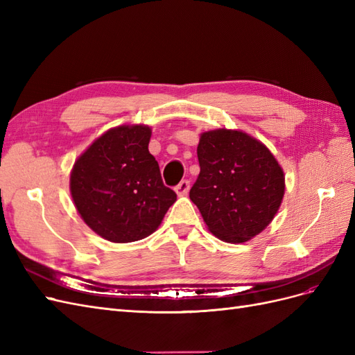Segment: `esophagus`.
Instances as JSON below:
<instances>
[{
	"label": "esophagus",
	"mask_w": 355,
	"mask_h": 355,
	"mask_svg": "<svg viewBox=\"0 0 355 355\" xmlns=\"http://www.w3.org/2000/svg\"><path fill=\"white\" fill-rule=\"evenodd\" d=\"M176 192H178V196H185V194H188V191H189V180L188 179H184V180H180L179 184L176 185Z\"/></svg>",
	"instance_id": "1"
}]
</instances>
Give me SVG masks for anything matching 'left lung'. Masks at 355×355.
Masks as SVG:
<instances>
[{"instance_id": "left-lung-1", "label": "left lung", "mask_w": 355, "mask_h": 355, "mask_svg": "<svg viewBox=\"0 0 355 355\" xmlns=\"http://www.w3.org/2000/svg\"><path fill=\"white\" fill-rule=\"evenodd\" d=\"M200 175L189 198L209 230L228 243H244L272 220L284 196V175L268 148L243 132L202 133Z\"/></svg>"}]
</instances>
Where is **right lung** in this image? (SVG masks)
<instances>
[{"label": "right lung", "instance_id": "right-lung-1", "mask_svg": "<svg viewBox=\"0 0 355 355\" xmlns=\"http://www.w3.org/2000/svg\"><path fill=\"white\" fill-rule=\"evenodd\" d=\"M151 128L121 125L94 141L71 173V194L78 213L101 237L132 243L153 234L176 192L163 184L149 154Z\"/></svg>", "mask_w": 355, "mask_h": 355}]
</instances>
